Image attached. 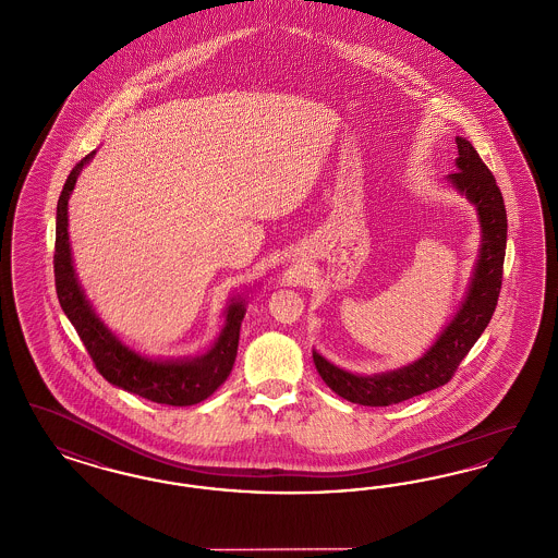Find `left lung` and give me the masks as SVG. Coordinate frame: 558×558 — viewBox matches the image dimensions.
<instances>
[{
    "mask_svg": "<svg viewBox=\"0 0 558 558\" xmlns=\"http://www.w3.org/2000/svg\"><path fill=\"white\" fill-rule=\"evenodd\" d=\"M457 147L459 170L448 174V181L466 195L471 204H475L482 225L480 260L464 302L439 333L436 343L418 361L398 371L371 377L354 375L313 352V361L323 381L348 402L363 407H389L448 384L496 311L507 252V208L500 187L477 149L462 137H457Z\"/></svg>",
    "mask_w": 558,
    "mask_h": 558,
    "instance_id": "left-lung-1",
    "label": "left lung"
}]
</instances>
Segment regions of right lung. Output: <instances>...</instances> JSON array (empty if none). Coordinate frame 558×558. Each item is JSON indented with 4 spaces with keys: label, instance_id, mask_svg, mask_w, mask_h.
Listing matches in <instances>:
<instances>
[{
    "label": "right lung",
    "instance_id": "obj_1",
    "mask_svg": "<svg viewBox=\"0 0 558 558\" xmlns=\"http://www.w3.org/2000/svg\"><path fill=\"white\" fill-rule=\"evenodd\" d=\"M87 154L69 174L56 210V252L53 277L60 306L73 323L78 338L87 348L99 375L117 388L137 393L146 400L169 407H192L213 396L229 377L240 343V327L245 315V302L233 298L227 306L225 327L215 345L195 359L156 361L137 354L124 345L99 318L81 290L69 243V199L81 169L94 158Z\"/></svg>",
    "mask_w": 558,
    "mask_h": 558
}]
</instances>
